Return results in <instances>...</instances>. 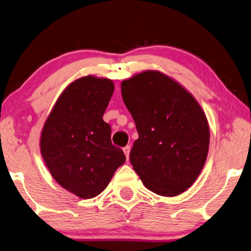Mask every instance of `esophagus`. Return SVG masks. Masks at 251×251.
I'll use <instances>...</instances> for the list:
<instances>
[{
    "label": "esophagus",
    "mask_w": 251,
    "mask_h": 251,
    "mask_svg": "<svg viewBox=\"0 0 251 251\" xmlns=\"http://www.w3.org/2000/svg\"><path fill=\"white\" fill-rule=\"evenodd\" d=\"M123 150H124V153H125L126 158L128 159V157H129V151H131V147H129V146H126V147H124Z\"/></svg>",
    "instance_id": "34e87169"
}]
</instances>
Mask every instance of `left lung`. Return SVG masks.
Returning a JSON list of instances; mask_svg holds the SVG:
<instances>
[{
	"label": "left lung",
	"instance_id": "obj_1",
	"mask_svg": "<svg viewBox=\"0 0 251 251\" xmlns=\"http://www.w3.org/2000/svg\"><path fill=\"white\" fill-rule=\"evenodd\" d=\"M122 96L139 134L129 160L143 185L162 196L183 193L208 156L209 124L202 108L181 85L158 71L124 80Z\"/></svg>",
	"mask_w": 251,
	"mask_h": 251
}]
</instances>
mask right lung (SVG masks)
<instances>
[{"instance_id": "right-lung-1", "label": "right lung", "mask_w": 251, "mask_h": 251, "mask_svg": "<svg viewBox=\"0 0 251 251\" xmlns=\"http://www.w3.org/2000/svg\"><path fill=\"white\" fill-rule=\"evenodd\" d=\"M113 89L110 79H76L59 96L42 128L40 147L47 168L63 188L81 199L101 194L126 160L103 120Z\"/></svg>"}]
</instances>
